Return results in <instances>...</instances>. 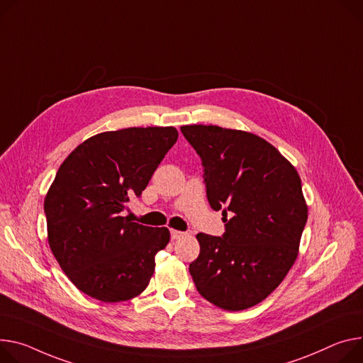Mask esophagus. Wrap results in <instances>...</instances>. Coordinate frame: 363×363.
Returning a JSON list of instances; mask_svg holds the SVG:
<instances>
[{
  "label": "esophagus",
  "instance_id": "esophagus-1",
  "mask_svg": "<svg viewBox=\"0 0 363 363\" xmlns=\"http://www.w3.org/2000/svg\"><path fill=\"white\" fill-rule=\"evenodd\" d=\"M184 236H185L184 232H178V230H171V238H172L174 240L181 239V238H184Z\"/></svg>",
  "mask_w": 363,
  "mask_h": 363
}]
</instances>
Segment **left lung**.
I'll list each match as a JSON object with an SVG mask.
<instances>
[{"instance_id":"1","label":"left lung","mask_w":363,"mask_h":363,"mask_svg":"<svg viewBox=\"0 0 363 363\" xmlns=\"http://www.w3.org/2000/svg\"><path fill=\"white\" fill-rule=\"evenodd\" d=\"M181 131L201 157L207 200L225 223L221 238L196 235L200 255L189 274L214 306L253 307L298 255L308 216L300 175L271 143L247 131L203 124Z\"/></svg>"}]
</instances>
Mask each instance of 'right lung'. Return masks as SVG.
<instances>
[{
  "instance_id": "1",
  "label": "right lung",
  "mask_w": 363,
  "mask_h": 363,
  "mask_svg": "<svg viewBox=\"0 0 363 363\" xmlns=\"http://www.w3.org/2000/svg\"><path fill=\"white\" fill-rule=\"evenodd\" d=\"M175 127H128L81 143L60 164L45 199L48 239L63 272L84 294L120 303L142 294L167 227L123 217L177 143Z\"/></svg>"
}]
</instances>
